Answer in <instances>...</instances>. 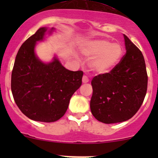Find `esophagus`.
<instances>
[{
  "label": "esophagus",
  "mask_w": 158,
  "mask_h": 158,
  "mask_svg": "<svg viewBox=\"0 0 158 158\" xmlns=\"http://www.w3.org/2000/svg\"><path fill=\"white\" fill-rule=\"evenodd\" d=\"M89 81V79L86 77V76H83L82 77V82L83 83H87Z\"/></svg>",
  "instance_id": "34e87169"
}]
</instances>
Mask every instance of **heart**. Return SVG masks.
I'll return each instance as SVG.
<instances>
[{"instance_id":"obj_1","label":"heart","mask_w":158,"mask_h":158,"mask_svg":"<svg viewBox=\"0 0 158 158\" xmlns=\"http://www.w3.org/2000/svg\"><path fill=\"white\" fill-rule=\"evenodd\" d=\"M82 53L87 57H94L89 61V68L98 74L110 72L119 62L123 50L118 44H110L107 40H94L82 48Z\"/></svg>"}]
</instances>
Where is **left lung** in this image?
<instances>
[{"instance_id": "8db88e82", "label": "left lung", "mask_w": 158, "mask_h": 158, "mask_svg": "<svg viewBox=\"0 0 158 158\" xmlns=\"http://www.w3.org/2000/svg\"><path fill=\"white\" fill-rule=\"evenodd\" d=\"M124 35L126 52L109 73L93 78L90 107L93 116L106 124L131 119L142 106L148 76L142 52Z\"/></svg>"}]
</instances>
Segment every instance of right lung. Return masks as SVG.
I'll use <instances>...</instances> for the list:
<instances>
[{
    "mask_svg": "<svg viewBox=\"0 0 158 158\" xmlns=\"http://www.w3.org/2000/svg\"><path fill=\"white\" fill-rule=\"evenodd\" d=\"M47 30L39 29L21 46L12 69L11 89L16 105L28 118L52 123L64 115L70 98L81 86L83 72L67 70L56 57L48 64L38 59L36 41H42Z\"/></svg>",
    "mask_w": 158,
    "mask_h": 158,
    "instance_id": "add662e5",
    "label": "right lung"
}]
</instances>
